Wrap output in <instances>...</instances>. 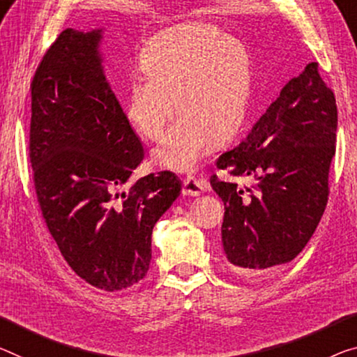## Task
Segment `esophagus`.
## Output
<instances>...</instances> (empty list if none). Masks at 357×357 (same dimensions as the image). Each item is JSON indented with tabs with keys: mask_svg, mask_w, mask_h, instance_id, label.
<instances>
[{
	"mask_svg": "<svg viewBox=\"0 0 357 357\" xmlns=\"http://www.w3.org/2000/svg\"><path fill=\"white\" fill-rule=\"evenodd\" d=\"M207 190V183L204 180H197L195 177L183 178V195L185 196H199Z\"/></svg>",
	"mask_w": 357,
	"mask_h": 357,
	"instance_id": "34e87169",
	"label": "esophagus"
}]
</instances>
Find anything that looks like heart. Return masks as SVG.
Segmentation results:
<instances>
[{
	"mask_svg": "<svg viewBox=\"0 0 357 357\" xmlns=\"http://www.w3.org/2000/svg\"><path fill=\"white\" fill-rule=\"evenodd\" d=\"M145 78L128 87L124 113L146 140H158L182 114L151 153L156 166L190 172L199 166L211 144L225 145L239 132L252 94V59L238 38L206 24H186L146 43L139 60ZM178 107H174V100Z\"/></svg>",
	"mask_w": 357,
	"mask_h": 357,
	"instance_id": "obj_1",
	"label": "heart"
}]
</instances>
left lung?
<instances>
[{"label":"left lung","mask_w":357,"mask_h":357,"mask_svg":"<svg viewBox=\"0 0 357 357\" xmlns=\"http://www.w3.org/2000/svg\"><path fill=\"white\" fill-rule=\"evenodd\" d=\"M337 103L317 62L282 87L239 146L217 167L249 186L211 185L222 197V245L229 268L255 274L297 257L319 223L328 199V171L335 155Z\"/></svg>","instance_id":"obj_1"}]
</instances>
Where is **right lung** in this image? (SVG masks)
Instances as JSON below:
<instances>
[{
	"label": "right lung",
	"mask_w": 357,
	"mask_h": 357,
	"mask_svg": "<svg viewBox=\"0 0 357 357\" xmlns=\"http://www.w3.org/2000/svg\"><path fill=\"white\" fill-rule=\"evenodd\" d=\"M102 30L67 29L31 81L30 162L45 222L81 279L114 292L145 278L151 233L182 183L164 171L123 191L145 156L98 51Z\"/></svg>",
	"instance_id": "1"
}]
</instances>
